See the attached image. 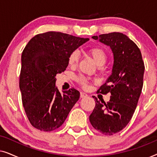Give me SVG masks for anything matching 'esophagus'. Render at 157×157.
I'll return each instance as SVG.
<instances>
[{
	"mask_svg": "<svg viewBox=\"0 0 157 157\" xmlns=\"http://www.w3.org/2000/svg\"><path fill=\"white\" fill-rule=\"evenodd\" d=\"M80 96H81V98H86L88 96V94L84 93V92H81Z\"/></svg>",
	"mask_w": 157,
	"mask_h": 157,
	"instance_id": "obj_1",
	"label": "esophagus"
}]
</instances>
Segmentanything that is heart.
<instances>
[{
    "instance_id": "obj_1",
    "label": "heart",
    "mask_w": 157,
    "mask_h": 157,
    "mask_svg": "<svg viewBox=\"0 0 157 157\" xmlns=\"http://www.w3.org/2000/svg\"><path fill=\"white\" fill-rule=\"evenodd\" d=\"M89 54L93 58L94 61L96 62L98 66H103L106 62L107 53L106 51L104 48L99 46L92 47L88 51ZM79 53L77 51H74L71 53L68 59V65L72 67L76 66L78 63ZM76 81L79 85H81L83 88H86L89 84V79L84 76L77 77Z\"/></svg>"
}]
</instances>
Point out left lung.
Here are the masks:
<instances>
[{"instance_id": "8db88e82", "label": "left lung", "mask_w": 157, "mask_h": 157, "mask_svg": "<svg viewBox=\"0 0 157 157\" xmlns=\"http://www.w3.org/2000/svg\"><path fill=\"white\" fill-rule=\"evenodd\" d=\"M110 46L113 54L112 73L98 93L111 94L110 101L95 98L96 106L89 116L93 127L105 135L119 132L132 119L143 87L144 63L134 41L121 33L113 32L92 36Z\"/></svg>"}]
</instances>
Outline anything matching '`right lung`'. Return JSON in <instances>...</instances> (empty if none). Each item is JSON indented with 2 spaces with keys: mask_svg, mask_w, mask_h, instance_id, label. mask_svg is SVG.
<instances>
[{
  "mask_svg": "<svg viewBox=\"0 0 157 157\" xmlns=\"http://www.w3.org/2000/svg\"><path fill=\"white\" fill-rule=\"evenodd\" d=\"M89 39L49 31L32 38L21 55L19 87L31 125L44 132L59 128L78 100L74 88L60 93L56 76L66 70L71 53Z\"/></svg>",
  "mask_w": 157,
  "mask_h": 157,
  "instance_id": "obj_1",
  "label": "right lung"
}]
</instances>
